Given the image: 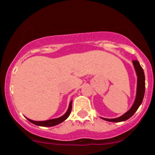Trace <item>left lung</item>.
Returning <instances> with one entry per match:
<instances>
[{
	"label": "left lung",
	"mask_w": 155,
	"mask_h": 155,
	"mask_svg": "<svg viewBox=\"0 0 155 155\" xmlns=\"http://www.w3.org/2000/svg\"><path fill=\"white\" fill-rule=\"evenodd\" d=\"M132 63L134 65V70H135V73H136L137 75L136 97H135L132 106L131 107V108L128 112H125L121 116L115 118H105L101 117L102 119L108 121H112V122H119V121H126L135 113V112L138 110V108H139L141 104L142 103L144 92H145V76H144V70H143L142 67L141 66L140 63H138V60H133Z\"/></svg>",
	"instance_id": "left-lung-1"
}]
</instances>
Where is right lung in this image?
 <instances>
[{
	"label": "right lung",
	"mask_w": 155,
	"mask_h": 155,
	"mask_svg": "<svg viewBox=\"0 0 155 155\" xmlns=\"http://www.w3.org/2000/svg\"><path fill=\"white\" fill-rule=\"evenodd\" d=\"M72 102L73 101H71L70 103H69V108H68V110L63 116L60 117V118H53V119H50V120H47V121H34V120H31L30 118H27L29 121H30L31 123L34 124L36 125H38V126H43V127H52V126H55L56 125H59L61 122H63V121L66 119V118L69 117V115H70L71 113V110H72Z\"/></svg>",
	"instance_id": "right-lung-1"
}]
</instances>
